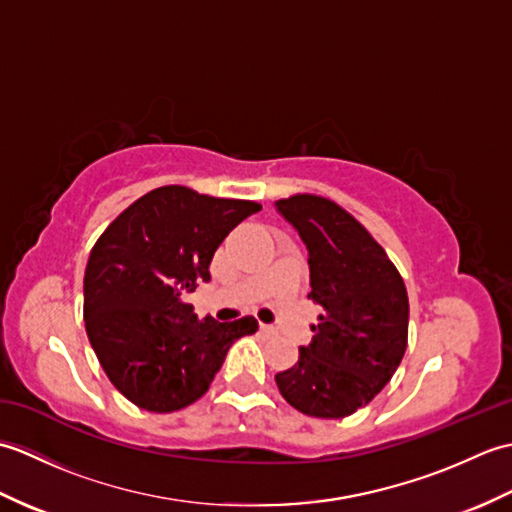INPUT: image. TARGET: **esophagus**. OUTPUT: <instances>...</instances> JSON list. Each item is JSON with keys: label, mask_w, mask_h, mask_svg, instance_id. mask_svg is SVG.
Listing matches in <instances>:
<instances>
[{"label": "esophagus", "mask_w": 512, "mask_h": 512, "mask_svg": "<svg viewBox=\"0 0 512 512\" xmlns=\"http://www.w3.org/2000/svg\"><path fill=\"white\" fill-rule=\"evenodd\" d=\"M259 330H262L266 336H275V334H277V330H275V328H270V325H264V323L259 325Z\"/></svg>", "instance_id": "34e87169"}]
</instances>
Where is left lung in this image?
I'll return each instance as SVG.
<instances>
[{"mask_svg":"<svg viewBox=\"0 0 512 512\" xmlns=\"http://www.w3.org/2000/svg\"><path fill=\"white\" fill-rule=\"evenodd\" d=\"M308 248L310 299L323 308L297 363L275 376L292 407L345 418L372 402L407 350V288L367 228L321 195L277 200Z\"/></svg>","mask_w":512,"mask_h":512,"instance_id":"1","label":"left lung"}]
</instances>
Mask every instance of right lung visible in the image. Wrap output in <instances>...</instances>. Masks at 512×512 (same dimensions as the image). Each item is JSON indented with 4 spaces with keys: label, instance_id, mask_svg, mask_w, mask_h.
I'll use <instances>...</instances> for the list:
<instances>
[{
    "label": "right lung",
    "instance_id": "right-lung-1",
    "mask_svg": "<svg viewBox=\"0 0 512 512\" xmlns=\"http://www.w3.org/2000/svg\"><path fill=\"white\" fill-rule=\"evenodd\" d=\"M262 206L169 184L145 193L96 239L83 279V319L107 378L136 407L171 413L202 398L244 317L198 321L189 292L211 281V259Z\"/></svg>",
    "mask_w": 512,
    "mask_h": 512
}]
</instances>
